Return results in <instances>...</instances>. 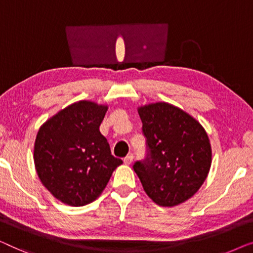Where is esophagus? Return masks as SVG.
<instances>
[{"instance_id": "1", "label": "esophagus", "mask_w": 253, "mask_h": 253, "mask_svg": "<svg viewBox=\"0 0 253 253\" xmlns=\"http://www.w3.org/2000/svg\"><path fill=\"white\" fill-rule=\"evenodd\" d=\"M133 159H134L133 155H128L125 158H124V163L127 164V165H129V164L133 163Z\"/></svg>"}]
</instances>
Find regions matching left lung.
Segmentation results:
<instances>
[{"label": "left lung", "instance_id": "8db88e82", "mask_svg": "<svg viewBox=\"0 0 253 253\" xmlns=\"http://www.w3.org/2000/svg\"><path fill=\"white\" fill-rule=\"evenodd\" d=\"M148 155L133 165L143 189L161 206H174L197 193L208 176L212 150L196 119L165 102L137 109Z\"/></svg>", "mask_w": 253, "mask_h": 253}]
</instances>
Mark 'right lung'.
Masks as SVG:
<instances>
[{"label": "right lung", "mask_w": 253, "mask_h": 253, "mask_svg": "<svg viewBox=\"0 0 253 253\" xmlns=\"http://www.w3.org/2000/svg\"><path fill=\"white\" fill-rule=\"evenodd\" d=\"M108 106L79 101L48 119L34 143L35 169L41 182L64 204L95 201L123 161L113 157L99 126Z\"/></svg>", "instance_id": "right-lung-1"}]
</instances>
